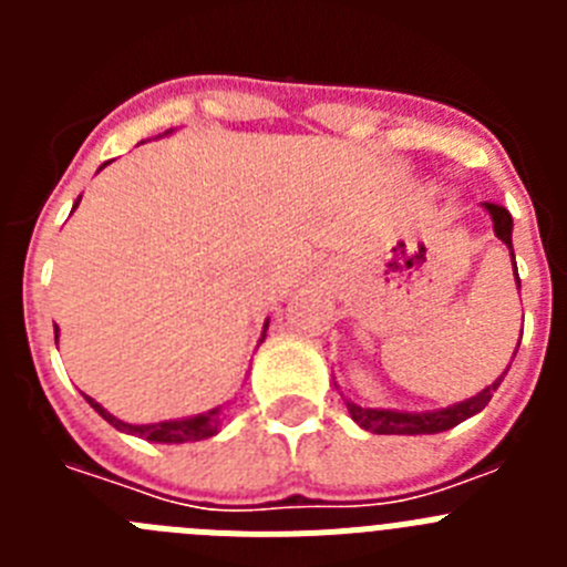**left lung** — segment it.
<instances>
[{"label": "left lung", "instance_id": "1", "mask_svg": "<svg viewBox=\"0 0 567 567\" xmlns=\"http://www.w3.org/2000/svg\"><path fill=\"white\" fill-rule=\"evenodd\" d=\"M485 209H488L491 218H494V235H497L505 247L511 249V260H514V247H511V227H514V221H511V213L503 207V204H494V202H485ZM514 272H517V264H514ZM505 372H508V369H505ZM503 378H499L497 383H491L488 389H483L477 398L463 400V403L449 405V409H440V412L409 414V412H383V409H360V405L354 403H346V405H349V414H352L354 423L372 434H437V432H449V429L460 425L463 420H468L471 414L483 412L485 405H488V400L494 398V392H497V385L503 383Z\"/></svg>", "mask_w": 567, "mask_h": 567}]
</instances>
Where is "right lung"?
I'll list each match as a JSON object with an SVG mask.
<instances>
[{
    "label": "right lung",
    "mask_w": 567,
    "mask_h": 567,
    "mask_svg": "<svg viewBox=\"0 0 567 567\" xmlns=\"http://www.w3.org/2000/svg\"><path fill=\"white\" fill-rule=\"evenodd\" d=\"M87 403L93 405V409H96L110 425H115L118 432L138 434V437L150 440V443H195V440L213 437V434L218 432V425H221V414H218L221 409H213V412L198 414V417H189V420H167V423H153V425H127L122 423V420H115L110 412H104L96 400L87 398Z\"/></svg>",
    "instance_id": "right-lung-1"
}]
</instances>
